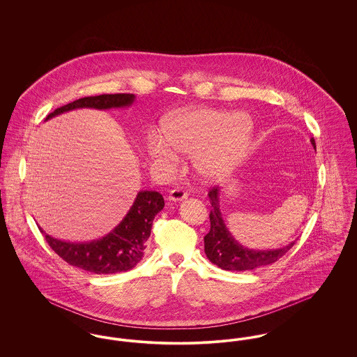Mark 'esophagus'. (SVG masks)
<instances>
[{
	"mask_svg": "<svg viewBox=\"0 0 357 357\" xmlns=\"http://www.w3.org/2000/svg\"><path fill=\"white\" fill-rule=\"evenodd\" d=\"M187 192L182 188V187H175L172 188L169 194V201L172 202H176V201H182V199H186Z\"/></svg>",
	"mask_w": 357,
	"mask_h": 357,
	"instance_id": "esophagus-1",
	"label": "esophagus"
}]
</instances>
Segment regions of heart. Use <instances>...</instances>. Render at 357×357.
<instances>
[{
  "instance_id": "obj_1",
  "label": "heart",
  "mask_w": 357,
  "mask_h": 357,
  "mask_svg": "<svg viewBox=\"0 0 357 357\" xmlns=\"http://www.w3.org/2000/svg\"><path fill=\"white\" fill-rule=\"evenodd\" d=\"M253 124L245 114L202 108L176 114L165 121V136L151 132L149 151L166 165L179 160V151L194 153L197 171L222 179L236 169L248 149Z\"/></svg>"
}]
</instances>
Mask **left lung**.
I'll list each match as a JSON object with an SVG mask.
<instances>
[{
	"instance_id": "1",
	"label": "left lung",
	"mask_w": 357,
	"mask_h": 357,
	"mask_svg": "<svg viewBox=\"0 0 357 357\" xmlns=\"http://www.w3.org/2000/svg\"><path fill=\"white\" fill-rule=\"evenodd\" d=\"M314 150V139H310ZM208 199L211 204L210 210V231L204 236V253L207 258L223 271H253L261 266L271 265L288 253L296 241L287 246L272 250H255L248 249L238 243L227 230L221 210H220V188L213 187L208 191Z\"/></svg>"
}]
</instances>
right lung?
Here are the masks:
<instances>
[{"instance_id":"1","label":"right lung","mask_w":357,"mask_h":357,"mask_svg":"<svg viewBox=\"0 0 357 357\" xmlns=\"http://www.w3.org/2000/svg\"><path fill=\"white\" fill-rule=\"evenodd\" d=\"M135 100L132 93L88 96L69 102L51 112L47 120L76 108L109 109L128 107ZM165 207V199L158 191H139L135 202L119 225L107 236L91 242L73 243L45 234L54 253L69 265L95 274L127 272L143 258L147 239L151 234L155 215Z\"/></svg>"}]
</instances>
